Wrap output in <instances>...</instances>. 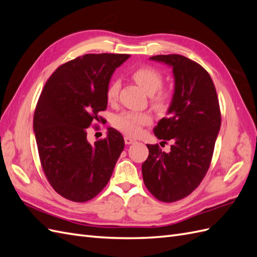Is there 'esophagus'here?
Wrapping results in <instances>:
<instances>
[{
  "label": "esophagus",
  "mask_w": 257,
  "mask_h": 257,
  "mask_svg": "<svg viewBox=\"0 0 257 257\" xmlns=\"http://www.w3.org/2000/svg\"><path fill=\"white\" fill-rule=\"evenodd\" d=\"M124 143H125V145H132L133 143H135V139L131 138L128 136H125L124 137Z\"/></svg>",
  "instance_id": "esophagus-1"
}]
</instances>
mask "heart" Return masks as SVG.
Returning a JSON list of instances; mask_svg holds the SVG:
<instances>
[{
  "instance_id": "heart-1",
  "label": "heart",
  "mask_w": 257,
  "mask_h": 257,
  "mask_svg": "<svg viewBox=\"0 0 257 257\" xmlns=\"http://www.w3.org/2000/svg\"><path fill=\"white\" fill-rule=\"evenodd\" d=\"M134 80L141 85L144 91L151 95L152 103L158 108L164 107L168 99L169 94L165 91H159L163 84V76L157 68L151 66L139 67L132 74ZM120 90V81L112 80L107 88L106 96L109 103L114 102L118 98ZM151 122V116L147 112H136V111H124L118 114L113 120L114 126L121 131L122 133L132 137L139 136L143 131V126Z\"/></svg>"
}]
</instances>
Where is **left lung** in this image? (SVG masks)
<instances>
[{"mask_svg": "<svg viewBox=\"0 0 257 257\" xmlns=\"http://www.w3.org/2000/svg\"><path fill=\"white\" fill-rule=\"evenodd\" d=\"M150 60L173 68L175 87L167 118L153 130L162 143L170 141L173 145L168 153L159 145H147L149 157L142 172L152 195L173 203L195 190L210 166L221 127L219 99L211 77L196 62L180 54Z\"/></svg>", "mask_w": 257, "mask_h": 257, "instance_id": "8db88e82", "label": "left lung"}]
</instances>
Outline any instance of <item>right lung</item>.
Instances as JSON below:
<instances>
[{"label":"right lung","mask_w":257,"mask_h":257,"mask_svg":"<svg viewBox=\"0 0 257 257\" xmlns=\"http://www.w3.org/2000/svg\"><path fill=\"white\" fill-rule=\"evenodd\" d=\"M130 54H84L59 66L38 99L33 128L44 173L53 190L83 203L109 181L124 139L108 127L107 136L91 145L87 130L107 108L106 92L116 67Z\"/></svg>","instance_id":"1"}]
</instances>
